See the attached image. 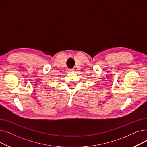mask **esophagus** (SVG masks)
Listing matches in <instances>:
<instances>
[{
	"instance_id": "34e87169",
	"label": "esophagus",
	"mask_w": 147,
	"mask_h": 147,
	"mask_svg": "<svg viewBox=\"0 0 147 147\" xmlns=\"http://www.w3.org/2000/svg\"><path fill=\"white\" fill-rule=\"evenodd\" d=\"M74 69H73V68H72V69H68V71L71 73V72H74Z\"/></svg>"
}]
</instances>
